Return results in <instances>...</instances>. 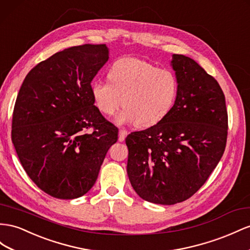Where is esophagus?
Listing matches in <instances>:
<instances>
[{
	"instance_id": "esophagus-1",
	"label": "esophagus",
	"mask_w": 250,
	"mask_h": 250,
	"mask_svg": "<svg viewBox=\"0 0 250 250\" xmlns=\"http://www.w3.org/2000/svg\"><path fill=\"white\" fill-rule=\"evenodd\" d=\"M127 134H128V132L126 130L120 129V131H119V141L123 142L125 140V138L127 137Z\"/></svg>"
}]
</instances>
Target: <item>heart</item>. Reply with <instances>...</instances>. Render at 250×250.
I'll return each mask as SVG.
<instances>
[{"instance_id": "heart-1", "label": "heart", "mask_w": 250, "mask_h": 250, "mask_svg": "<svg viewBox=\"0 0 250 250\" xmlns=\"http://www.w3.org/2000/svg\"><path fill=\"white\" fill-rule=\"evenodd\" d=\"M108 81L96 80L91 96L99 111L112 116L124 107L119 121L136 124L139 128L151 127L170 112L179 92L177 76L169 69L158 68L145 60L122 57L110 65Z\"/></svg>"}]
</instances>
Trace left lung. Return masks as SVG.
I'll return each mask as SVG.
<instances>
[{
  "mask_svg": "<svg viewBox=\"0 0 250 250\" xmlns=\"http://www.w3.org/2000/svg\"><path fill=\"white\" fill-rule=\"evenodd\" d=\"M179 92L160 123L126 138L127 173L140 197L156 204L183 202L204 185L223 156L228 130L225 96L194 60L172 56Z\"/></svg>",
  "mask_w": 250,
  "mask_h": 250,
  "instance_id": "obj_1",
  "label": "left lung"
}]
</instances>
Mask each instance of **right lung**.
Segmentation results:
<instances>
[{
	"instance_id": "obj_1",
	"label": "right lung",
	"mask_w": 250,
	"mask_h": 250,
	"mask_svg": "<svg viewBox=\"0 0 250 250\" xmlns=\"http://www.w3.org/2000/svg\"><path fill=\"white\" fill-rule=\"evenodd\" d=\"M108 58L105 44L70 47L33 67L18 93L12 143L28 177L53 198L84 195L118 141L90 91Z\"/></svg>"
}]
</instances>
